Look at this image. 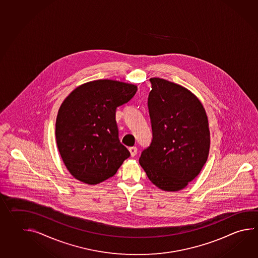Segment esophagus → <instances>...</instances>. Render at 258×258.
Here are the masks:
<instances>
[{"instance_id":"esophagus-1","label":"esophagus","mask_w":258,"mask_h":258,"mask_svg":"<svg viewBox=\"0 0 258 258\" xmlns=\"http://www.w3.org/2000/svg\"><path fill=\"white\" fill-rule=\"evenodd\" d=\"M128 151H130V153H131L132 157H134V156L137 154V147H131L128 149Z\"/></svg>"}]
</instances>
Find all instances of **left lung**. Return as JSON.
<instances>
[{
  "label": "left lung",
  "mask_w": 258,
  "mask_h": 258,
  "mask_svg": "<svg viewBox=\"0 0 258 258\" xmlns=\"http://www.w3.org/2000/svg\"><path fill=\"white\" fill-rule=\"evenodd\" d=\"M148 108L153 140L140 163L160 189L178 191L198 176L210 152L205 109L198 97L179 84L151 78Z\"/></svg>",
  "instance_id": "obj_1"
}]
</instances>
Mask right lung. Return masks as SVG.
Returning <instances> with one entry per match:
<instances>
[{
	"instance_id": "obj_1",
	"label": "right lung",
	"mask_w": 258,
	"mask_h": 258,
	"mask_svg": "<svg viewBox=\"0 0 258 258\" xmlns=\"http://www.w3.org/2000/svg\"><path fill=\"white\" fill-rule=\"evenodd\" d=\"M137 90L134 84L97 80L80 85L65 98L56 120V142L74 178L99 184L131 156L118 139L116 110Z\"/></svg>"
}]
</instances>
